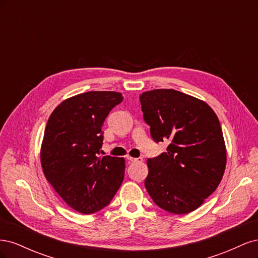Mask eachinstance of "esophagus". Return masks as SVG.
I'll return each instance as SVG.
<instances>
[{"mask_svg":"<svg viewBox=\"0 0 258 258\" xmlns=\"http://www.w3.org/2000/svg\"><path fill=\"white\" fill-rule=\"evenodd\" d=\"M128 160H130L132 162H142L143 161L142 158H134V157H128Z\"/></svg>","mask_w":258,"mask_h":258,"instance_id":"34e87169","label":"esophagus"}]
</instances>
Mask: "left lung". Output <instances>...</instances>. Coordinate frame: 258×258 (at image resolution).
Segmentation results:
<instances>
[{"mask_svg":"<svg viewBox=\"0 0 258 258\" xmlns=\"http://www.w3.org/2000/svg\"><path fill=\"white\" fill-rule=\"evenodd\" d=\"M144 120L167 152L147 159L145 188L159 208L173 214L192 212L220 185L226 146L220 120L205 101L174 89L140 95Z\"/></svg>","mask_w":258,"mask_h":258,"instance_id":"8db88e82","label":"left lung"}]
</instances>
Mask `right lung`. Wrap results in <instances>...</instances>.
<instances>
[{"label": "right lung", "instance_id": "obj_1", "mask_svg": "<svg viewBox=\"0 0 258 258\" xmlns=\"http://www.w3.org/2000/svg\"><path fill=\"white\" fill-rule=\"evenodd\" d=\"M123 97L115 91H89L54 108L46 124L41 165L46 179L68 206L91 214L110 204L120 187L124 158L103 156L102 126Z\"/></svg>", "mask_w": 258, "mask_h": 258}]
</instances>
